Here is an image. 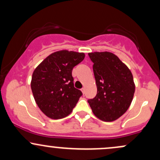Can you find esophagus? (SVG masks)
<instances>
[{
	"mask_svg": "<svg viewBox=\"0 0 160 160\" xmlns=\"http://www.w3.org/2000/svg\"><path fill=\"white\" fill-rule=\"evenodd\" d=\"M81 91H82V94H85V88H82Z\"/></svg>",
	"mask_w": 160,
	"mask_h": 160,
	"instance_id": "34e87169",
	"label": "esophagus"
}]
</instances>
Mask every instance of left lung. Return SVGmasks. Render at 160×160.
<instances>
[{"label":"left lung","mask_w":160,"mask_h":160,"mask_svg":"<svg viewBox=\"0 0 160 160\" xmlns=\"http://www.w3.org/2000/svg\"><path fill=\"white\" fill-rule=\"evenodd\" d=\"M93 62L97 94L89 99L93 113L103 121L116 120L126 113L135 93L133 77L128 67L109 52L89 53Z\"/></svg>","instance_id":"8db88e82"}]
</instances>
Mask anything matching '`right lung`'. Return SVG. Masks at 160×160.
Wrapping results in <instances>:
<instances>
[{
    "label": "right lung",
    "instance_id": "right-lung-1",
    "mask_svg": "<svg viewBox=\"0 0 160 160\" xmlns=\"http://www.w3.org/2000/svg\"><path fill=\"white\" fill-rule=\"evenodd\" d=\"M85 54L74 51L53 52L36 68L31 87L41 111L51 119H62L71 113L82 95L74 86L72 70Z\"/></svg>",
    "mask_w": 160,
    "mask_h": 160
}]
</instances>
